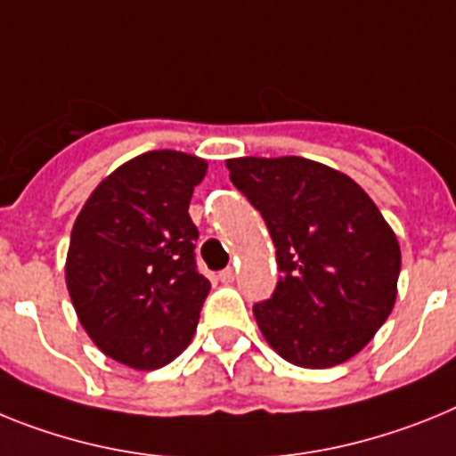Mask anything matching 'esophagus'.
<instances>
[{
    "label": "esophagus",
    "instance_id": "obj_1",
    "mask_svg": "<svg viewBox=\"0 0 456 456\" xmlns=\"http://www.w3.org/2000/svg\"><path fill=\"white\" fill-rule=\"evenodd\" d=\"M233 277H236V271H233V268H224V271H220L217 280H220L223 284H229L233 282Z\"/></svg>",
    "mask_w": 456,
    "mask_h": 456
}]
</instances>
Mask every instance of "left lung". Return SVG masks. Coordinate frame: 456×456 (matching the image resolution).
I'll use <instances>...</instances> for the list:
<instances>
[{
  "label": "left lung",
  "instance_id": "8db88e82",
  "mask_svg": "<svg viewBox=\"0 0 456 456\" xmlns=\"http://www.w3.org/2000/svg\"><path fill=\"white\" fill-rule=\"evenodd\" d=\"M227 169L266 220L282 273L255 305L261 335L305 370L354 358L397 298L402 252L379 206L351 176L307 158H232Z\"/></svg>",
  "mask_w": 456,
  "mask_h": 456
}]
</instances>
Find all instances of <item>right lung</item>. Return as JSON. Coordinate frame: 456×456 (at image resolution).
Wrapping results in <instances>:
<instances>
[{"label": "right lung", "mask_w": 456, "mask_h": 456, "mask_svg": "<svg viewBox=\"0 0 456 456\" xmlns=\"http://www.w3.org/2000/svg\"><path fill=\"white\" fill-rule=\"evenodd\" d=\"M206 160L146 151L96 185L70 232L66 287L82 328L108 358L158 370L190 344L211 282L197 271L190 220Z\"/></svg>", "instance_id": "1"}]
</instances>
